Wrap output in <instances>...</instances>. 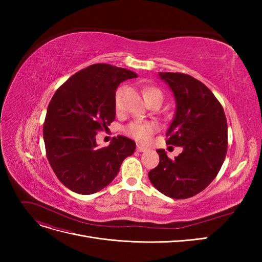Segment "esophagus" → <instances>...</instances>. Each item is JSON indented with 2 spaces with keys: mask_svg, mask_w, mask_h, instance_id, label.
Returning <instances> with one entry per match:
<instances>
[{
  "mask_svg": "<svg viewBox=\"0 0 262 262\" xmlns=\"http://www.w3.org/2000/svg\"><path fill=\"white\" fill-rule=\"evenodd\" d=\"M147 148L146 147H144V146H142V145H137V152H140V153H142V152H145Z\"/></svg>",
  "mask_w": 262,
  "mask_h": 262,
  "instance_id": "1",
  "label": "esophagus"
}]
</instances>
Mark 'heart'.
<instances>
[{
  "instance_id": "heart-1",
  "label": "heart",
  "mask_w": 262,
  "mask_h": 262,
  "mask_svg": "<svg viewBox=\"0 0 262 262\" xmlns=\"http://www.w3.org/2000/svg\"><path fill=\"white\" fill-rule=\"evenodd\" d=\"M120 93H121V89L119 90L116 94V106L117 107L119 106ZM143 94H144V97L147 101V104L149 101H152L157 98L163 99L162 92L158 89H156V87H152V86L145 87V89L143 90ZM157 129H158V126H157L156 122H154L152 120H137V121H132L128 125H126L124 128V132L136 141L142 142V143H145V142H147L150 139V137H152L153 134L157 131Z\"/></svg>"
}]
</instances>
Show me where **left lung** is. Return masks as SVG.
Wrapping results in <instances>:
<instances>
[{
  "label": "left lung",
  "mask_w": 262,
  "mask_h": 262,
  "mask_svg": "<svg viewBox=\"0 0 262 262\" xmlns=\"http://www.w3.org/2000/svg\"><path fill=\"white\" fill-rule=\"evenodd\" d=\"M175 95L177 109L166 143L184 150L171 160L156 149L160 164L148 172L152 185L173 199L191 198L216 177L227 153L224 109L202 82L184 73L161 72Z\"/></svg>",
  "instance_id": "1"
}]
</instances>
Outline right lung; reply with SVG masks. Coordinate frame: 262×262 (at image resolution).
I'll return each instance as SVG.
<instances>
[{
    "mask_svg": "<svg viewBox=\"0 0 262 262\" xmlns=\"http://www.w3.org/2000/svg\"><path fill=\"white\" fill-rule=\"evenodd\" d=\"M137 77L132 71L97 63L63 83L51 98L43 123L46 155L55 176L72 191L92 194L112 182L136 143L123 136L98 147L96 134L116 117V90Z\"/></svg>",
    "mask_w": 262,
    "mask_h": 262,
    "instance_id": "obj_1",
    "label": "right lung"
}]
</instances>
